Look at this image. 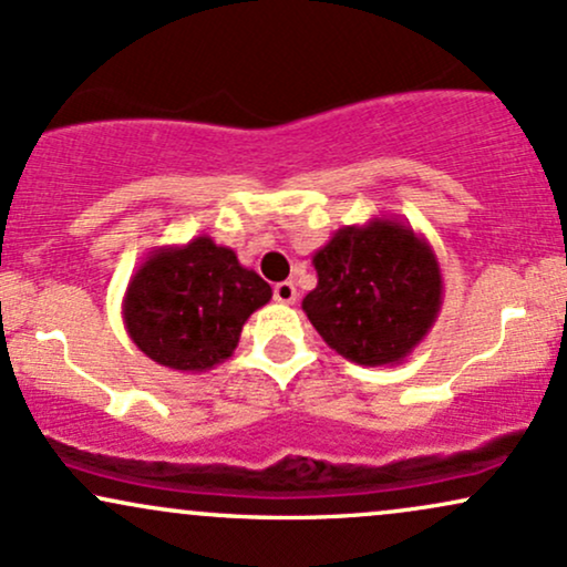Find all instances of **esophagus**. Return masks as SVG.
Listing matches in <instances>:
<instances>
[{
    "instance_id": "34e87169",
    "label": "esophagus",
    "mask_w": 567,
    "mask_h": 567,
    "mask_svg": "<svg viewBox=\"0 0 567 567\" xmlns=\"http://www.w3.org/2000/svg\"><path fill=\"white\" fill-rule=\"evenodd\" d=\"M296 285L292 282H277L275 285V301L277 303H296Z\"/></svg>"
}]
</instances>
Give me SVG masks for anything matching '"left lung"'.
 I'll return each instance as SVG.
<instances>
[{"label":"left lung","instance_id":"8db88e82","mask_svg":"<svg viewBox=\"0 0 567 567\" xmlns=\"http://www.w3.org/2000/svg\"><path fill=\"white\" fill-rule=\"evenodd\" d=\"M317 288L301 309L330 349L357 365H400L442 309L432 245L405 220L343 226L311 258Z\"/></svg>","mask_w":567,"mask_h":567}]
</instances>
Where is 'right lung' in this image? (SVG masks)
<instances>
[{"label":"right lung","instance_id":"add662e5","mask_svg":"<svg viewBox=\"0 0 567 567\" xmlns=\"http://www.w3.org/2000/svg\"><path fill=\"white\" fill-rule=\"evenodd\" d=\"M271 288L210 237L165 245L130 277L122 320L148 360L178 373H205L229 360L247 317Z\"/></svg>","mask_w":567,"mask_h":567}]
</instances>
